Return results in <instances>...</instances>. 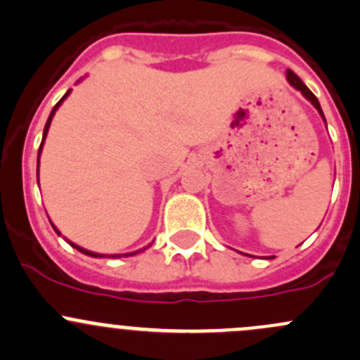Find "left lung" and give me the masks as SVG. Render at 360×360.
I'll list each match as a JSON object with an SVG mask.
<instances>
[{"instance_id": "1", "label": "left lung", "mask_w": 360, "mask_h": 360, "mask_svg": "<svg viewBox=\"0 0 360 360\" xmlns=\"http://www.w3.org/2000/svg\"><path fill=\"white\" fill-rule=\"evenodd\" d=\"M286 77H288V83H290V84H291V86H292V88H295V90H298V91H300V94H302V95H303V97H305L307 100H309V102H310V103H312V105H314V107H316V109H317V112H319V114H321L322 121H324V123H326V117H324V112H322V109H321V103H319V100H317V97H316V95H314V94H312V91H310V90H309V88H307V84H305V83H303V81H302V79H300V77H298V76H296V74H295V72H292V70H291V69H288V70H286Z\"/></svg>"}]
</instances>
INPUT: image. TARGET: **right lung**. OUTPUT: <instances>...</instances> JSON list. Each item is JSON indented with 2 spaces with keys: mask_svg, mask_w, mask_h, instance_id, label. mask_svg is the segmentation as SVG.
I'll return each instance as SVG.
<instances>
[{
  "mask_svg": "<svg viewBox=\"0 0 360 360\" xmlns=\"http://www.w3.org/2000/svg\"><path fill=\"white\" fill-rule=\"evenodd\" d=\"M69 94H70V90H68V94L64 95V97H62L60 100H58L57 102V105L53 107V109H51V112H50V117H48V121H46V124H44V129H43V140H41V146H39V150H38V175H39V155H41V150H43V143H44V139H46V135H48V129H50V124H51V120H53V116H55V112H57V109L58 107L62 105V102H64L65 98L69 97ZM38 184H39V179H38ZM51 224V221H50ZM51 227H53V231L57 232L58 236H62L60 234V231H58L57 227H55L53 224H51ZM68 240V239H65ZM68 243L70 244V246L72 248H76L77 251H81V253H84V255H88V257H94V258H103V257H109V258H121V257H131V255H136V253H140V251H143V250H147V248L150 246H146V248H142V250H139V251H133V253H126V255H100V253H94V251H88V250H84V248H81V246H77V244H74V243H70V240H68Z\"/></svg>",
  "mask_w": 360,
  "mask_h": 360,
  "instance_id": "right-lung-1",
  "label": "right lung"
}]
</instances>
